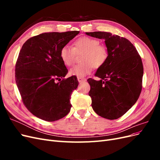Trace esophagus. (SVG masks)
Returning <instances> with one entry per match:
<instances>
[{
  "instance_id": "1",
  "label": "esophagus",
  "mask_w": 160,
  "mask_h": 160,
  "mask_svg": "<svg viewBox=\"0 0 160 160\" xmlns=\"http://www.w3.org/2000/svg\"><path fill=\"white\" fill-rule=\"evenodd\" d=\"M77 80H78L79 83H81V82H83V81H86V79L83 78V77H77Z\"/></svg>"
}]
</instances>
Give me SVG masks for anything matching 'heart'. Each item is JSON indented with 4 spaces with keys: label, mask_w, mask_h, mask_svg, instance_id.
<instances>
[{
    "label": "heart",
    "mask_w": 160,
    "mask_h": 160,
    "mask_svg": "<svg viewBox=\"0 0 160 160\" xmlns=\"http://www.w3.org/2000/svg\"><path fill=\"white\" fill-rule=\"evenodd\" d=\"M81 53H83L81 57L83 63L75 65L69 71L71 75L79 77L89 75L94 67L99 69L103 67L109 56L106 47L100 45L99 40L89 37L78 38L72 43V47L63 46L60 50L59 56L66 66H71L75 61L76 54Z\"/></svg>",
    "instance_id": "b5f03b06"
}]
</instances>
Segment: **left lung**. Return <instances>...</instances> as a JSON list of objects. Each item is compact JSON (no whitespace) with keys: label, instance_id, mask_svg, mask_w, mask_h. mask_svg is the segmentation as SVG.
Segmentation results:
<instances>
[{"label":"left lung","instance_id":"left-lung-1","mask_svg":"<svg viewBox=\"0 0 160 160\" xmlns=\"http://www.w3.org/2000/svg\"><path fill=\"white\" fill-rule=\"evenodd\" d=\"M86 34L105 39L109 52L107 61L95 75L100 80L88 79L92 108L103 118L118 119L135 103L141 93L143 74L141 57L124 37L101 31Z\"/></svg>","mask_w":160,"mask_h":160}]
</instances>
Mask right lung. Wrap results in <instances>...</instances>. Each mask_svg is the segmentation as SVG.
<instances>
[{
    "instance_id": "add662e5",
    "label": "right lung",
    "mask_w": 160,
    "mask_h": 160,
    "mask_svg": "<svg viewBox=\"0 0 160 160\" xmlns=\"http://www.w3.org/2000/svg\"><path fill=\"white\" fill-rule=\"evenodd\" d=\"M79 33L44 32L28 38L21 48L15 81L23 104L38 118L55 122L69 113L71 96L79 82L76 76L64 78L68 70L59 52Z\"/></svg>"
}]
</instances>
